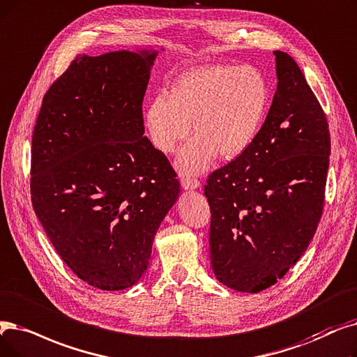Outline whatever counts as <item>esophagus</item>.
Segmentation results:
<instances>
[{"label":"esophagus","mask_w":357,"mask_h":357,"mask_svg":"<svg viewBox=\"0 0 357 357\" xmlns=\"http://www.w3.org/2000/svg\"><path fill=\"white\" fill-rule=\"evenodd\" d=\"M181 185H182V188H183L185 191H192V190H198V188L201 187L199 181H197V179H192V178H183V179H182V182H181Z\"/></svg>","instance_id":"esophagus-1"}]
</instances>
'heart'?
I'll return each instance as SVG.
<instances>
[{"label": "heart", "instance_id": "b5f03b06", "mask_svg": "<svg viewBox=\"0 0 357 357\" xmlns=\"http://www.w3.org/2000/svg\"><path fill=\"white\" fill-rule=\"evenodd\" d=\"M270 106V86L254 66L213 64L179 75L169 91L146 109V128L153 146L172 153L179 142L195 134L176 158L182 175H198L217 154L234 160L243 154L262 127Z\"/></svg>", "mask_w": 357, "mask_h": 357}]
</instances>
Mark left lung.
<instances>
[{"instance_id":"1","label":"left lung","mask_w":357,"mask_h":357,"mask_svg":"<svg viewBox=\"0 0 357 357\" xmlns=\"http://www.w3.org/2000/svg\"><path fill=\"white\" fill-rule=\"evenodd\" d=\"M274 55L277 89L255 142L204 185L211 268L236 291L275 284L307 250L322 214L327 118L294 59Z\"/></svg>"}]
</instances>
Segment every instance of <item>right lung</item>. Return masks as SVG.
Masks as SVG:
<instances>
[{
	"label": "right lung",
	"mask_w": 357,
	"mask_h": 357,
	"mask_svg": "<svg viewBox=\"0 0 357 357\" xmlns=\"http://www.w3.org/2000/svg\"><path fill=\"white\" fill-rule=\"evenodd\" d=\"M163 51L75 56L46 91L35 126V213L74 274L102 290L142 280L179 197L167 159L144 137L143 99Z\"/></svg>",
	"instance_id": "obj_1"
}]
</instances>
